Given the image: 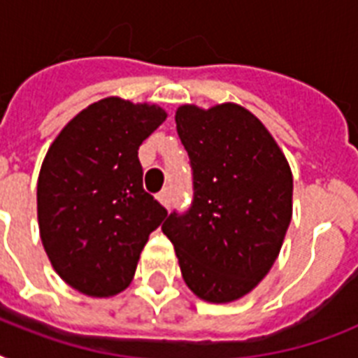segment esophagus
<instances>
[{
	"instance_id": "1",
	"label": "esophagus",
	"mask_w": 358,
	"mask_h": 358,
	"mask_svg": "<svg viewBox=\"0 0 358 358\" xmlns=\"http://www.w3.org/2000/svg\"><path fill=\"white\" fill-rule=\"evenodd\" d=\"M157 201L162 202L163 206L169 208L171 206V189H163L159 195H157Z\"/></svg>"
}]
</instances>
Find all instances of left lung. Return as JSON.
Instances as JSON below:
<instances>
[{"label":"left lung","mask_w":358,"mask_h":358,"mask_svg":"<svg viewBox=\"0 0 358 358\" xmlns=\"http://www.w3.org/2000/svg\"><path fill=\"white\" fill-rule=\"evenodd\" d=\"M174 120L193 169V202L162 230L187 288L208 303H230L277 260L292 221V171L266 126L238 103H185Z\"/></svg>","instance_id":"left-lung-1"}]
</instances>
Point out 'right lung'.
I'll list each match as a JSON object with an SVG mask.
<instances>
[{
    "label": "right lung",
    "mask_w": 358,
    "mask_h": 358,
    "mask_svg": "<svg viewBox=\"0 0 358 358\" xmlns=\"http://www.w3.org/2000/svg\"><path fill=\"white\" fill-rule=\"evenodd\" d=\"M167 119L154 103L109 96L70 120L36 184L41 239L53 269L81 294L111 297L131 282L167 210L143 189L141 143Z\"/></svg>",
    "instance_id": "1"
}]
</instances>
